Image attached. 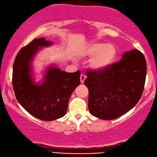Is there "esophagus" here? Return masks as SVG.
Instances as JSON below:
<instances>
[{
    "label": "esophagus",
    "mask_w": 157,
    "mask_h": 157,
    "mask_svg": "<svg viewBox=\"0 0 157 157\" xmlns=\"http://www.w3.org/2000/svg\"><path fill=\"white\" fill-rule=\"evenodd\" d=\"M86 78V76L84 74H81L80 75V80H81V83H83V82H84V81H85Z\"/></svg>",
    "instance_id": "esophagus-1"
}]
</instances>
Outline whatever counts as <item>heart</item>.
I'll return each mask as SVG.
<instances>
[{
	"label": "heart",
	"mask_w": 157,
	"mask_h": 157,
	"mask_svg": "<svg viewBox=\"0 0 157 157\" xmlns=\"http://www.w3.org/2000/svg\"><path fill=\"white\" fill-rule=\"evenodd\" d=\"M83 57H91L89 66L92 69L101 71L108 68L117 56V48L113 44L91 42L87 44L81 51Z\"/></svg>",
	"instance_id": "b5f03b06"
}]
</instances>
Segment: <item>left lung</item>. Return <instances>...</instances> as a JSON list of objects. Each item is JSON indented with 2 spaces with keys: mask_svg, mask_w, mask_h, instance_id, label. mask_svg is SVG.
Returning a JSON list of instances; mask_svg holds the SVG:
<instances>
[{
  "mask_svg": "<svg viewBox=\"0 0 157 157\" xmlns=\"http://www.w3.org/2000/svg\"><path fill=\"white\" fill-rule=\"evenodd\" d=\"M86 75L90 113L101 119H115L131 110L142 96L147 62L141 51L133 49L124 53L119 62L101 71L89 70Z\"/></svg>",
  "mask_w": 157,
  "mask_h": 157,
  "instance_id": "obj_1",
  "label": "left lung"
}]
</instances>
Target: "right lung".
Segmentation results:
<instances>
[{
	"mask_svg": "<svg viewBox=\"0 0 157 157\" xmlns=\"http://www.w3.org/2000/svg\"><path fill=\"white\" fill-rule=\"evenodd\" d=\"M53 44L45 38H35L23 47L17 54L13 67V86L21 106L33 117L53 121L66 114L68 101L80 84V71L67 73L50 66L42 82L36 83L32 76L31 63L43 47Z\"/></svg>",
	"mask_w": 157,
	"mask_h": 157,
	"instance_id": "obj_1",
	"label": "right lung"
}]
</instances>
